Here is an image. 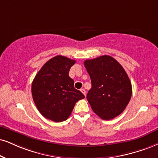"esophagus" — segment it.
<instances>
[{
	"label": "esophagus",
	"mask_w": 158,
	"mask_h": 158,
	"mask_svg": "<svg viewBox=\"0 0 158 158\" xmlns=\"http://www.w3.org/2000/svg\"><path fill=\"white\" fill-rule=\"evenodd\" d=\"M81 91L85 96V90L84 89H81Z\"/></svg>",
	"instance_id": "1"
}]
</instances>
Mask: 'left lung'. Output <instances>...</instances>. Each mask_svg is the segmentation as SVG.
Instances as JSON below:
<instances>
[{
  "label": "left lung",
  "mask_w": 158,
  "mask_h": 158,
  "mask_svg": "<svg viewBox=\"0 0 158 158\" xmlns=\"http://www.w3.org/2000/svg\"><path fill=\"white\" fill-rule=\"evenodd\" d=\"M84 66L91 81L87 100L102 119L122 114L132 96V85L122 66L110 56L85 60Z\"/></svg>",
  "instance_id": "left-lung-1"
}]
</instances>
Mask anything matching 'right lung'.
I'll return each mask as SVG.
<instances>
[{"label": "right lung", "instance_id": "obj_1", "mask_svg": "<svg viewBox=\"0 0 158 158\" xmlns=\"http://www.w3.org/2000/svg\"><path fill=\"white\" fill-rule=\"evenodd\" d=\"M63 56H56L44 64L32 83L34 102L41 114L56 122L67 120L75 103L85 97L74 87L69 76L75 63Z\"/></svg>", "mask_w": 158, "mask_h": 158}]
</instances>
